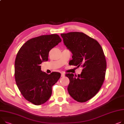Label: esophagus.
Instances as JSON below:
<instances>
[{
    "mask_svg": "<svg viewBox=\"0 0 124 124\" xmlns=\"http://www.w3.org/2000/svg\"><path fill=\"white\" fill-rule=\"evenodd\" d=\"M61 76L62 77H64L65 76V73H63V72H61Z\"/></svg>",
    "mask_w": 124,
    "mask_h": 124,
    "instance_id": "obj_1",
    "label": "esophagus"
}]
</instances>
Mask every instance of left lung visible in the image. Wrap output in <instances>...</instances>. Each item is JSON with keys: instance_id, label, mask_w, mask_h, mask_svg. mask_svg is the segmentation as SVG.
<instances>
[{"instance_id": "1", "label": "left lung", "mask_w": 124, "mask_h": 124, "mask_svg": "<svg viewBox=\"0 0 124 124\" xmlns=\"http://www.w3.org/2000/svg\"><path fill=\"white\" fill-rule=\"evenodd\" d=\"M64 45L72 53L70 65L83 68L81 74H66L70 80L69 95L79 102L95 96L103 83L107 67L105 56L98 41L79 32L61 34Z\"/></svg>"}]
</instances>
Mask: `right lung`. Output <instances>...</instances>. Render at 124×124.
Segmentation results:
<instances>
[{
	"mask_svg": "<svg viewBox=\"0 0 124 124\" xmlns=\"http://www.w3.org/2000/svg\"><path fill=\"white\" fill-rule=\"evenodd\" d=\"M61 42L57 34L30 39L18 51L15 61L16 85L26 100L35 105L45 103L51 96L52 87L61 76L58 72L48 74L41 70V64L48 60L49 52Z\"/></svg>",
	"mask_w": 124,
	"mask_h": 124,
	"instance_id": "1",
	"label": "right lung"
}]
</instances>
